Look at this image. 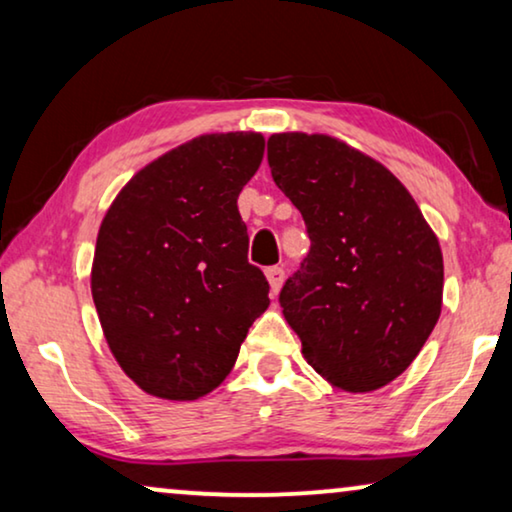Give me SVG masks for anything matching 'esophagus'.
Returning <instances> with one entry per match:
<instances>
[{
	"label": "esophagus",
	"mask_w": 512,
	"mask_h": 512,
	"mask_svg": "<svg viewBox=\"0 0 512 512\" xmlns=\"http://www.w3.org/2000/svg\"><path fill=\"white\" fill-rule=\"evenodd\" d=\"M266 280H269L271 294H278L280 285H283V280H285V269H283V266H269V269H266Z\"/></svg>",
	"instance_id": "obj_1"
}]
</instances>
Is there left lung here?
Segmentation results:
<instances>
[{
    "label": "left lung",
    "mask_w": 512,
    "mask_h": 512,
    "mask_svg": "<svg viewBox=\"0 0 512 512\" xmlns=\"http://www.w3.org/2000/svg\"><path fill=\"white\" fill-rule=\"evenodd\" d=\"M271 176L306 222L311 253L280 306L331 387L364 394L420 355L443 304V253L397 176L327 134L269 136Z\"/></svg>",
    "instance_id": "8db88e82"
}]
</instances>
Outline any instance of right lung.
Instances as JSON below:
<instances>
[{
  "label": "right lung",
  "mask_w": 512,
  "mask_h": 512,
  "mask_svg": "<svg viewBox=\"0 0 512 512\" xmlns=\"http://www.w3.org/2000/svg\"><path fill=\"white\" fill-rule=\"evenodd\" d=\"M262 157L259 132L201 134L134 174L104 215L92 299L115 362L146 394L206 397L269 308L236 206Z\"/></svg>",
  "instance_id": "1"
}]
</instances>
